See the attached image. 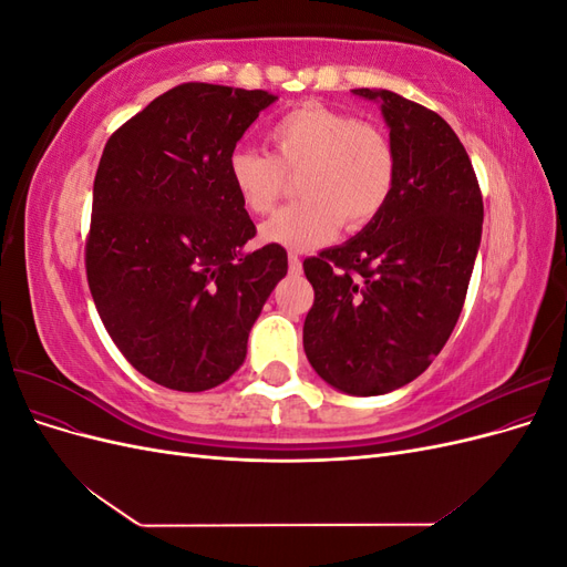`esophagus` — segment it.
Here are the masks:
<instances>
[{"instance_id":"34e87169","label":"esophagus","mask_w":567,"mask_h":567,"mask_svg":"<svg viewBox=\"0 0 567 567\" xmlns=\"http://www.w3.org/2000/svg\"><path fill=\"white\" fill-rule=\"evenodd\" d=\"M288 271L290 274H300L302 271V262L296 252H288Z\"/></svg>"}]
</instances>
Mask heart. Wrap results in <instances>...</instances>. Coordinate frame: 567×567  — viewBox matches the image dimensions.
<instances>
[{
  "instance_id": "heart-1",
  "label": "heart",
  "mask_w": 567,
  "mask_h": 567,
  "mask_svg": "<svg viewBox=\"0 0 567 567\" xmlns=\"http://www.w3.org/2000/svg\"><path fill=\"white\" fill-rule=\"evenodd\" d=\"M269 153L234 148L229 182L244 208L265 215L298 177L302 200L265 221L262 238L290 250H312L340 231L359 229L379 215L398 179L390 136L336 109L307 104L277 120L267 132Z\"/></svg>"
}]
</instances>
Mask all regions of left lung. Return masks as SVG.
<instances>
[{"mask_svg": "<svg viewBox=\"0 0 567 567\" xmlns=\"http://www.w3.org/2000/svg\"><path fill=\"white\" fill-rule=\"evenodd\" d=\"M352 92L381 106L398 179L362 231L302 262L315 288L302 346L326 383L371 398L419 379L450 340L485 210L468 153L437 113L388 90Z\"/></svg>", "mask_w": 567, "mask_h": 567, "instance_id": "left-lung-1", "label": "left lung"}]
</instances>
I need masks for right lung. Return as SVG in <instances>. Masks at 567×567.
<instances>
[{"mask_svg":"<svg viewBox=\"0 0 567 567\" xmlns=\"http://www.w3.org/2000/svg\"><path fill=\"white\" fill-rule=\"evenodd\" d=\"M262 90L188 82L120 127L94 177L87 281L127 362L153 383L203 392L225 383L288 271L255 236L227 161L260 111Z\"/></svg>","mask_w":567,"mask_h":567,"instance_id":"1","label":"right lung"}]
</instances>
